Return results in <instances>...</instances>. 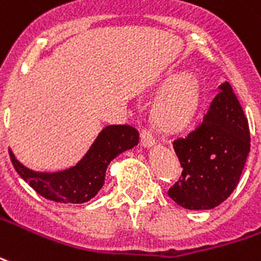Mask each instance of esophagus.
Here are the masks:
<instances>
[{
    "instance_id": "1",
    "label": "esophagus",
    "mask_w": 261,
    "mask_h": 261,
    "mask_svg": "<svg viewBox=\"0 0 261 261\" xmlns=\"http://www.w3.org/2000/svg\"><path fill=\"white\" fill-rule=\"evenodd\" d=\"M141 145L146 148V149H149V148L156 145L155 138H153V136H152V133L149 130H144L141 133Z\"/></svg>"
}]
</instances>
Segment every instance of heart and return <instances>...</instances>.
Wrapping results in <instances>:
<instances>
[{
    "instance_id": "1",
    "label": "heart",
    "mask_w": 261,
    "mask_h": 261,
    "mask_svg": "<svg viewBox=\"0 0 261 261\" xmlns=\"http://www.w3.org/2000/svg\"><path fill=\"white\" fill-rule=\"evenodd\" d=\"M152 117L160 130L179 131L190 124L198 112L200 102V83L191 73L170 74L162 80Z\"/></svg>"
}]
</instances>
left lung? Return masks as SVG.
I'll return each mask as SVG.
<instances>
[{
	"instance_id": "left-lung-1",
	"label": "left lung",
	"mask_w": 261,
	"mask_h": 261,
	"mask_svg": "<svg viewBox=\"0 0 261 261\" xmlns=\"http://www.w3.org/2000/svg\"><path fill=\"white\" fill-rule=\"evenodd\" d=\"M202 124L174 141L182 179L167 195L188 210H210L232 194L250 152L248 119L224 82Z\"/></svg>"
}]
</instances>
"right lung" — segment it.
Segmentation results:
<instances>
[{
    "label": "right lung",
    "mask_w": 261,
    "mask_h": 261,
    "mask_svg": "<svg viewBox=\"0 0 261 261\" xmlns=\"http://www.w3.org/2000/svg\"><path fill=\"white\" fill-rule=\"evenodd\" d=\"M138 131L125 124L106 125L76 165L59 171H36L9 156L17 174L44 198L59 203H86L105 184L108 166L123 152L138 145Z\"/></svg>",
    "instance_id": "add662e5"
}]
</instances>
